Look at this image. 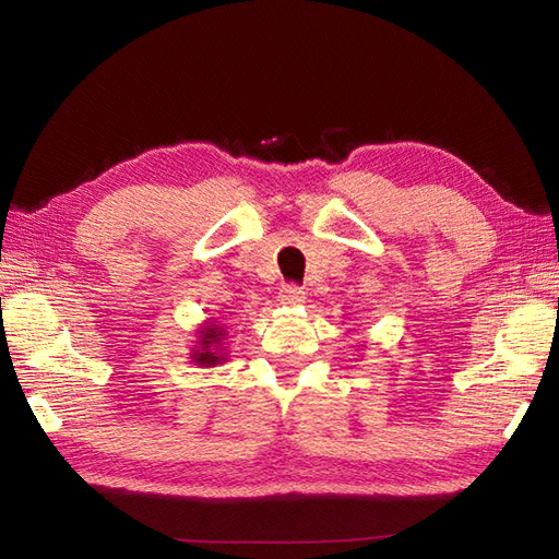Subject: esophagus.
I'll return each instance as SVG.
<instances>
[{
	"instance_id": "1",
	"label": "esophagus",
	"mask_w": 559,
	"mask_h": 559,
	"mask_svg": "<svg viewBox=\"0 0 559 559\" xmlns=\"http://www.w3.org/2000/svg\"><path fill=\"white\" fill-rule=\"evenodd\" d=\"M280 300L284 306H300V302L306 300V292H302V286L298 284H284L280 289Z\"/></svg>"
}]
</instances>
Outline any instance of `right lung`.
Here are the masks:
<instances>
[{
	"label": "right lung",
	"mask_w": 559,
	"mask_h": 559,
	"mask_svg": "<svg viewBox=\"0 0 559 559\" xmlns=\"http://www.w3.org/2000/svg\"><path fill=\"white\" fill-rule=\"evenodd\" d=\"M218 335H224V331H218L216 326H205L200 331L202 352H193V361H198L200 366H214L222 361V357H216V352H214V343L222 341Z\"/></svg>",
	"instance_id": "1"
}]
</instances>
